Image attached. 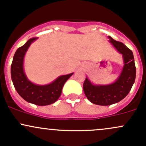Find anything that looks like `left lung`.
Instances as JSON below:
<instances>
[{
    "label": "left lung",
    "instance_id": "8db88e82",
    "mask_svg": "<svg viewBox=\"0 0 146 146\" xmlns=\"http://www.w3.org/2000/svg\"><path fill=\"white\" fill-rule=\"evenodd\" d=\"M110 43L118 52L122 54L124 66L119 77L109 85H93L86 77L83 84L85 96L92 104L109 106L124 99L131 90L136 78V66L133 52L122 42L115 40L108 36Z\"/></svg>",
    "mask_w": 146,
    "mask_h": 146
}]
</instances>
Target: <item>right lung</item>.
Wrapping results in <instances>:
<instances>
[{"label": "right lung", "mask_w": 146, "mask_h": 146, "mask_svg": "<svg viewBox=\"0 0 146 146\" xmlns=\"http://www.w3.org/2000/svg\"><path fill=\"white\" fill-rule=\"evenodd\" d=\"M37 38H31L17 50L11 65L12 80L15 90L27 102L38 106L50 105L58 100L63 86L73 73L59 76L48 85H39L31 82L24 70V59L31 44Z\"/></svg>", "instance_id": "obj_1"}]
</instances>
